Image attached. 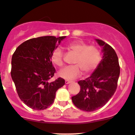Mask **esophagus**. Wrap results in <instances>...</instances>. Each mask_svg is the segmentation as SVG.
I'll return each instance as SVG.
<instances>
[{"label": "esophagus", "mask_w": 135, "mask_h": 135, "mask_svg": "<svg viewBox=\"0 0 135 135\" xmlns=\"http://www.w3.org/2000/svg\"><path fill=\"white\" fill-rule=\"evenodd\" d=\"M65 83H66V84H69L70 83H71V81H69V80H66V81H65Z\"/></svg>", "instance_id": "34e87169"}]
</instances>
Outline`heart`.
I'll return each mask as SVG.
<instances>
[{"label": "heart", "instance_id": "obj_1", "mask_svg": "<svg viewBox=\"0 0 135 135\" xmlns=\"http://www.w3.org/2000/svg\"><path fill=\"white\" fill-rule=\"evenodd\" d=\"M67 49L76 55L73 64L75 65L64 68L59 71V75L64 79L72 80L77 78L82 73L85 75L93 73L99 65L101 54L99 49L94 45H88L83 41H73L68 44ZM64 53L60 48L53 50L52 62L57 66L64 65Z\"/></svg>", "mask_w": 135, "mask_h": 135}]
</instances>
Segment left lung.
<instances>
[{
  "mask_svg": "<svg viewBox=\"0 0 135 135\" xmlns=\"http://www.w3.org/2000/svg\"><path fill=\"white\" fill-rule=\"evenodd\" d=\"M102 46L103 58L93 74L79 81V93L71 97L75 106L85 112H93L104 106L117 86L120 67L114 49L102 40L96 39Z\"/></svg>",
  "mask_w": 135,
  "mask_h": 135,
  "instance_id": "8db88e82",
  "label": "left lung"
}]
</instances>
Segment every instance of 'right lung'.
Instances as JSON below:
<instances>
[{
  "label": "right lung",
  "mask_w": 135,
  "mask_h": 135,
  "mask_svg": "<svg viewBox=\"0 0 135 135\" xmlns=\"http://www.w3.org/2000/svg\"><path fill=\"white\" fill-rule=\"evenodd\" d=\"M66 38L54 36L33 38L21 44L12 58L11 76L21 100L33 110H42L52 104L57 90L65 80L50 82L56 69L51 56L57 43Z\"/></svg>",
  "instance_id": "1"
}]
</instances>
